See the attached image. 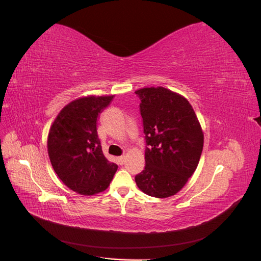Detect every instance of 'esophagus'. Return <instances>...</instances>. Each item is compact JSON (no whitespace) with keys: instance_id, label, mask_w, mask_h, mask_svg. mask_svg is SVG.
<instances>
[{"instance_id":"1","label":"esophagus","mask_w":261,"mask_h":261,"mask_svg":"<svg viewBox=\"0 0 261 261\" xmlns=\"http://www.w3.org/2000/svg\"><path fill=\"white\" fill-rule=\"evenodd\" d=\"M118 162H119L120 165H123L124 162H125V156H124V155L119 156V158H118Z\"/></svg>"}]
</instances>
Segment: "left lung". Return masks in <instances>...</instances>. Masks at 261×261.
Listing matches in <instances>:
<instances>
[{"mask_svg": "<svg viewBox=\"0 0 261 261\" xmlns=\"http://www.w3.org/2000/svg\"><path fill=\"white\" fill-rule=\"evenodd\" d=\"M145 135V168L136 175L146 195L165 198L183 189L195 172L204 135L193 107L183 96L164 87L136 91Z\"/></svg>", "mask_w": 261, "mask_h": 261, "instance_id": "left-lung-1", "label": "left lung"}]
</instances>
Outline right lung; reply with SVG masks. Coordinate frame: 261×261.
<instances>
[{
	"mask_svg": "<svg viewBox=\"0 0 261 261\" xmlns=\"http://www.w3.org/2000/svg\"><path fill=\"white\" fill-rule=\"evenodd\" d=\"M113 96H87L69 102L53 122L47 149L53 169L63 183L82 195L108 189L118 165L102 153L97 133L99 113Z\"/></svg>",
	"mask_w": 261,
	"mask_h": 261,
	"instance_id": "right-lung-1",
	"label": "right lung"
}]
</instances>
